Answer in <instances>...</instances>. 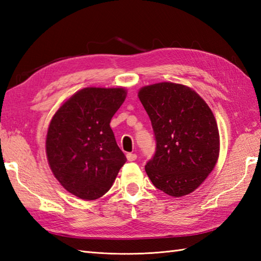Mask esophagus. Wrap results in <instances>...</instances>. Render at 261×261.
<instances>
[{
    "label": "esophagus",
    "instance_id": "obj_1",
    "mask_svg": "<svg viewBox=\"0 0 261 261\" xmlns=\"http://www.w3.org/2000/svg\"><path fill=\"white\" fill-rule=\"evenodd\" d=\"M126 159L129 160V162H135V160L137 159V154L132 153V152H127L126 153Z\"/></svg>",
    "mask_w": 261,
    "mask_h": 261
}]
</instances>
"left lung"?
<instances>
[{
  "mask_svg": "<svg viewBox=\"0 0 261 261\" xmlns=\"http://www.w3.org/2000/svg\"><path fill=\"white\" fill-rule=\"evenodd\" d=\"M138 97L157 142L145 167L148 177L170 196L188 195L218 163L220 135L213 112L191 87L171 82L143 86Z\"/></svg>",
  "mask_w": 261,
  "mask_h": 261,
  "instance_id": "1",
  "label": "left lung"
}]
</instances>
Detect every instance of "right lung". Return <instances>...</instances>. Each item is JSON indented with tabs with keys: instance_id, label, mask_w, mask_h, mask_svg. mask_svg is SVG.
<instances>
[{
	"instance_id": "add662e5",
	"label": "right lung",
	"mask_w": 261,
	"mask_h": 261,
	"mask_svg": "<svg viewBox=\"0 0 261 261\" xmlns=\"http://www.w3.org/2000/svg\"><path fill=\"white\" fill-rule=\"evenodd\" d=\"M125 97L123 87H85L54 114L46 138L48 164L73 195L86 201L103 196L126 162L110 126Z\"/></svg>"
}]
</instances>
